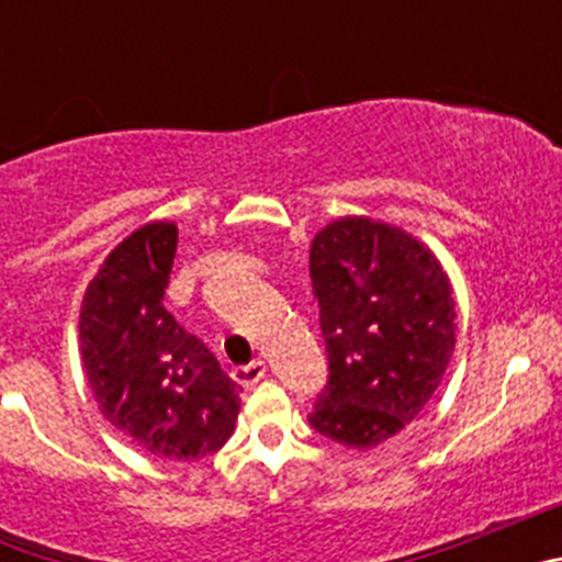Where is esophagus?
I'll return each instance as SVG.
<instances>
[{
  "instance_id": "obj_1",
  "label": "esophagus",
  "mask_w": 562,
  "mask_h": 562,
  "mask_svg": "<svg viewBox=\"0 0 562 562\" xmlns=\"http://www.w3.org/2000/svg\"><path fill=\"white\" fill-rule=\"evenodd\" d=\"M265 374H267L265 360H252V362H247V366H238V369H233V380H236L238 385H245V389H252L258 380H265Z\"/></svg>"
}]
</instances>
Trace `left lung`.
<instances>
[{
  "instance_id": "1",
  "label": "left lung",
  "mask_w": 562,
  "mask_h": 562,
  "mask_svg": "<svg viewBox=\"0 0 562 562\" xmlns=\"http://www.w3.org/2000/svg\"><path fill=\"white\" fill-rule=\"evenodd\" d=\"M310 276L329 355L310 425L346 448H376L419 416L453 357L448 272L400 227L346 216L315 236Z\"/></svg>"
}]
</instances>
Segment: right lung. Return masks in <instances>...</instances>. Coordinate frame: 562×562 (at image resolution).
I'll return each instance as SVG.
<instances>
[{"label": "right lung", "instance_id": "right-lung-1", "mask_svg": "<svg viewBox=\"0 0 562 562\" xmlns=\"http://www.w3.org/2000/svg\"><path fill=\"white\" fill-rule=\"evenodd\" d=\"M173 252L171 222L123 238L89 281L78 331L101 414L148 453L193 461L231 439L241 385L162 306Z\"/></svg>", "mask_w": 562, "mask_h": 562}]
</instances>
